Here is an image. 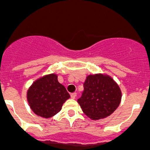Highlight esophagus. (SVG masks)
<instances>
[{"mask_svg": "<svg viewBox=\"0 0 150 150\" xmlns=\"http://www.w3.org/2000/svg\"><path fill=\"white\" fill-rule=\"evenodd\" d=\"M76 96H77V94L75 93H73L71 94V98H72V99H75V98H76Z\"/></svg>", "mask_w": 150, "mask_h": 150, "instance_id": "1", "label": "esophagus"}]
</instances>
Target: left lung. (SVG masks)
<instances>
[{
    "instance_id": "1",
    "label": "left lung",
    "mask_w": 150,
    "mask_h": 150,
    "mask_svg": "<svg viewBox=\"0 0 150 150\" xmlns=\"http://www.w3.org/2000/svg\"><path fill=\"white\" fill-rule=\"evenodd\" d=\"M83 87L84 90L78 102L83 113L93 120L108 117L120 104V88L107 74L89 75L85 80Z\"/></svg>"
}]
</instances>
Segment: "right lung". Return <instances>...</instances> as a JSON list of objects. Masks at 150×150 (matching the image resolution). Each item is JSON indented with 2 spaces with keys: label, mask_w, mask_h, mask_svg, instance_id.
<instances>
[{
  "label": "right lung",
  "mask_w": 150,
  "mask_h": 150,
  "mask_svg": "<svg viewBox=\"0 0 150 150\" xmlns=\"http://www.w3.org/2000/svg\"><path fill=\"white\" fill-rule=\"evenodd\" d=\"M70 98L65 87L59 83L55 73L36 79L27 91V100L33 112L48 119L56 115Z\"/></svg>",
  "instance_id": "1"
}]
</instances>
